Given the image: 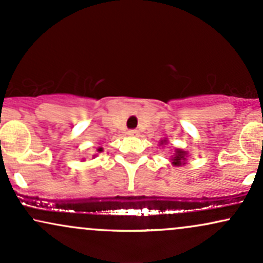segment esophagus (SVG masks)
<instances>
[{
  "mask_svg": "<svg viewBox=\"0 0 263 263\" xmlns=\"http://www.w3.org/2000/svg\"><path fill=\"white\" fill-rule=\"evenodd\" d=\"M127 135H129V136H137L138 135V131H137V129H129V131L127 132Z\"/></svg>",
  "mask_w": 263,
  "mask_h": 263,
  "instance_id": "34e87169",
  "label": "esophagus"
}]
</instances>
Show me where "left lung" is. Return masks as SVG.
<instances>
[{"label": "left lung", "mask_w": 263, "mask_h": 263, "mask_svg": "<svg viewBox=\"0 0 263 263\" xmlns=\"http://www.w3.org/2000/svg\"><path fill=\"white\" fill-rule=\"evenodd\" d=\"M168 143L167 138H162L159 141V146L164 147V144ZM188 152L182 148H174V153L171 156V163L174 167H180V165H185L188 163Z\"/></svg>", "instance_id": "8db88e82"}]
</instances>
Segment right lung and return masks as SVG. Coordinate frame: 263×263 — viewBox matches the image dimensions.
Wrapping results in <instances>:
<instances>
[{
    "label": "right lung",
    "mask_w": 263,
    "mask_h": 263,
    "mask_svg": "<svg viewBox=\"0 0 263 263\" xmlns=\"http://www.w3.org/2000/svg\"><path fill=\"white\" fill-rule=\"evenodd\" d=\"M96 152L98 153H101V152H104V148H102V147H99V148H96ZM96 155H93V157H95Z\"/></svg>",
    "instance_id": "right-lung-1"
}]
</instances>
